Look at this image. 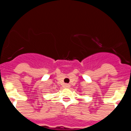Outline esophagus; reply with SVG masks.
<instances>
[{
  "label": "esophagus",
  "instance_id": "esophagus-1",
  "mask_svg": "<svg viewBox=\"0 0 131 131\" xmlns=\"http://www.w3.org/2000/svg\"><path fill=\"white\" fill-rule=\"evenodd\" d=\"M69 87H70V85H69V84H67V83H65V84L64 85V88H69Z\"/></svg>",
  "mask_w": 131,
  "mask_h": 131
}]
</instances>
